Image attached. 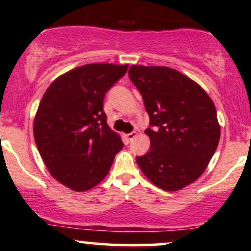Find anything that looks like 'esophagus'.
I'll list each match as a JSON object with an SVG mask.
<instances>
[{"label": "esophagus", "instance_id": "1", "mask_svg": "<svg viewBox=\"0 0 251 251\" xmlns=\"http://www.w3.org/2000/svg\"><path fill=\"white\" fill-rule=\"evenodd\" d=\"M137 136V133H130V134H126V141H128V142H131V141H133L135 137Z\"/></svg>", "mask_w": 251, "mask_h": 251}]
</instances>
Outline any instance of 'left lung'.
I'll list each match as a JSON object with an SVG mask.
<instances>
[{"label": "left lung", "instance_id": "8db88e82", "mask_svg": "<svg viewBox=\"0 0 251 251\" xmlns=\"http://www.w3.org/2000/svg\"><path fill=\"white\" fill-rule=\"evenodd\" d=\"M129 78L142 96L151 149L136 162L149 181L179 191L206 170L221 137L212 100L199 84L166 66L131 65Z\"/></svg>", "mask_w": 251, "mask_h": 251}]
</instances>
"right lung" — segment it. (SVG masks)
Masks as SVG:
<instances>
[{"instance_id": "add662e5", "label": "right lung", "mask_w": 251, "mask_h": 251, "mask_svg": "<svg viewBox=\"0 0 251 251\" xmlns=\"http://www.w3.org/2000/svg\"><path fill=\"white\" fill-rule=\"evenodd\" d=\"M128 64H88L63 73L47 88L34 117L42 161L58 182L75 192L91 190L108 176L123 147L103 110L106 91Z\"/></svg>"}]
</instances>
